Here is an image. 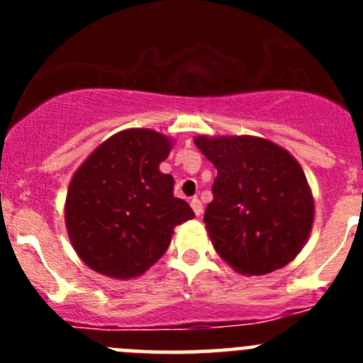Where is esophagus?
<instances>
[{"mask_svg": "<svg viewBox=\"0 0 363 363\" xmlns=\"http://www.w3.org/2000/svg\"><path fill=\"white\" fill-rule=\"evenodd\" d=\"M191 207H192V211H194V214H196V216H201V213H203V205H201V201L198 200V198H192Z\"/></svg>", "mask_w": 363, "mask_h": 363, "instance_id": "34e87169", "label": "esophagus"}]
</instances>
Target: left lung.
Returning a JSON list of instances; mask_svg holds the SVG:
<instances>
[{"instance_id": "obj_1", "label": "left lung", "mask_w": 363, "mask_h": 363, "mask_svg": "<svg viewBox=\"0 0 363 363\" xmlns=\"http://www.w3.org/2000/svg\"><path fill=\"white\" fill-rule=\"evenodd\" d=\"M194 143L218 171L203 216L218 255L245 277L293 262L314 220L313 192L293 154L258 136H196Z\"/></svg>"}]
</instances>
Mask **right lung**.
<instances>
[{"mask_svg": "<svg viewBox=\"0 0 363 363\" xmlns=\"http://www.w3.org/2000/svg\"><path fill=\"white\" fill-rule=\"evenodd\" d=\"M172 140L127 129L105 140L79 165L65 200L74 251L92 271L116 280L142 277L171 245L174 227L194 218L160 171Z\"/></svg>", "mask_w": 363, "mask_h": 363, "instance_id": "obj_1", "label": "right lung"}]
</instances>
